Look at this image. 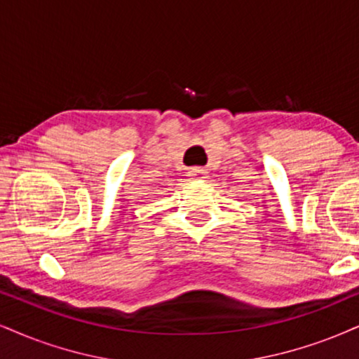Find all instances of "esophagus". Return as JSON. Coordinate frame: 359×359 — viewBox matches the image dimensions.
Returning a JSON list of instances; mask_svg holds the SVG:
<instances>
[{"label": "esophagus", "instance_id": "obj_1", "mask_svg": "<svg viewBox=\"0 0 359 359\" xmlns=\"http://www.w3.org/2000/svg\"><path fill=\"white\" fill-rule=\"evenodd\" d=\"M189 180H205L206 178V170L205 168H191L188 171Z\"/></svg>", "mask_w": 359, "mask_h": 359}]
</instances>
